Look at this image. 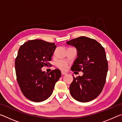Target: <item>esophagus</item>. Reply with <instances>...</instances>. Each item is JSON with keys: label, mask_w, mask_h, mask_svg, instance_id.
Returning <instances> with one entry per match:
<instances>
[{"label": "esophagus", "mask_w": 122, "mask_h": 122, "mask_svg": "<svg viewBox=\"0 0 122 122\" xmlns=\"http://www.w3.org/2000/svg\"><path fill=\"white\" fill-rule=\"evenodd\" d=\"M61 74L62 75H65L67 74V73H66V72H65V71H61Z\"/></svg>", "instance_id": "obj_1"}]
</instances>
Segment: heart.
Returning <instances> with one entry per match:
<instances>
[{"mask_svg": "<svg viewBox=\"0 0 122 122\" xmlns=\"http://www.w3.org/2000/svg\"><path fill=\"white\" fill-rule=\"evenodd\" d=\"M56 66L60 69L62 70V71H66L67 69L68 64L66 61H60L57 63Z\"/></svg>", "mask_w": 122, "mask_h": 122, "instance_id": "heart-1", "label": "heart"}]
</instances>
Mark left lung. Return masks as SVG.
Returning a JSON list of instances; mask_svg holds the SVG:
<instances>
[{"instance_id":"obj_1","label":"left lung","mask_w":122,"mask_h":122,"mask_svg":"<svg viewBox=\"0 0 122 122\" xmlns=\"http://www.w3.org/2000/svg\"><path fill=\"white\" fill-rule=\"evenodd\" d=\"M67 44L77 51L71 70L83 73L82 76H73L70 92L79 102H89L101 94L106 83L108 64L104 48L96 40L86 36L72 39Z\"/></svg>"}]
</instances>
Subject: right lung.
<instances>
[{
    "label": "right lung",
    "mask_w": 122,
    "mask_h": 122,
    "mask_svg": "<svg viewBox=\"0 0 122 122\" xmlns=\"http://www.w3.org/2000/svg\"><path fill=\"white\" fill-rule=\"evenodd\" d=\"M56 46L42 40L27 41L20 47L15 60L16 80L26 97L36 102L49 98L55 84L61 76L59 69L48 73L41 68L50 63Z\"/></svg>",
    "instance_id": "1"
}]
</instances>
